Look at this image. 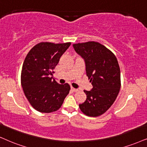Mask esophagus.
<instances>
[{
    "label": "esophagus",
    "instance_id": "34e87169",
    "mask_svg": "<svg viewBox=\"0 0 147 147\" xmlns=\"http://www.w3.org/2000/svg\"><path fill=\"white\" fill-rule=\"evenodd\" d=\"M71 90H72V92H78V89L74 88V87H71Z\"/></svg>",
    "mask_w": 147,
    "mask_h": 147
}]
</instances>
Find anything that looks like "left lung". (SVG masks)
<instances>
[{"label":"left lung","instance_id":"left-lung-1","mask_svg":"<svg viewBox=\"0 0 147 147\" xmlns=\"http://www.w3.org/2000/svg\"><path fill=\"white\" fill-rule=\"evenodd\" d=\"M77 54L84 60L85 71L93 88L84 90L86 100L80 104L81 111L87 116L105 113L117 97L121 88V73L115 55L98 42L73 44Z\"/></svg>","mask_w":147,"mask_h":147}]
</instances>
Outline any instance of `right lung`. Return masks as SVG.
I'll return each mask as SVG.
<instances>
[{"mask_svg": "<svg viewBox=\"0 0 147 147\" xmlns=\"http://www.w3.org/2000/svg\"><path fill=\"white\" fill-rule=\"evenodd\" d=\"M70 42H42L28 52L22 66L21 83L26 97L35 110L51 113L58 110L70 90L52 79L56 65Z\"/></svg>", "mask_w": 147, "mask_h": 147, "instance_id": "1", "label": "right lung"}]
</instances>
